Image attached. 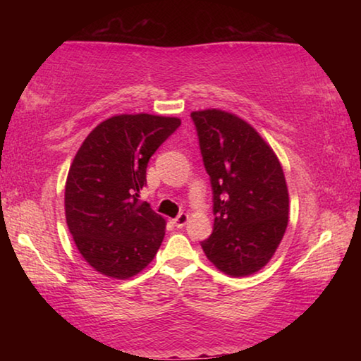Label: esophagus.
Returning <instances> with one entry per match:
<instances>
[{
	"instance_id": "obj_1",
	"label": "esophagus",
	"mask_w": 361,
	"mask_h": 361,
	"mask_svg": "<svg viewBox=\"0 0 361 361\" xmlns=\"http://www.w3.org/2000/svg\"><path fill=\"white\" fill-rule=\"evenodd\" d=\"M188 219H189L188 213H180V215L173 219V224L176 226V228H183V226L188 223Z\"/></svg>"
}]
</instances>
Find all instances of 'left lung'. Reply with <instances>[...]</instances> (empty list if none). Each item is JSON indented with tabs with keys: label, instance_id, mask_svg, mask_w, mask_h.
<instances>
[{
	"label": "left lung",
	"instance_id": "8db88e82",
	"mask_svg": "<svg viewBox=\"0 0 361 361\" xmlns=\"http://www.w3.org/2000/svg\"><path fill=\"white\" fill-rule=\"evenodd\" d=\"M213 191V232L200 242L231 277L258 272L283 239L288 189L276 152L245 121L221 109L191 113Z\"/></svg>",
	"mask_w": 361,
	"mask_h": 361
}]
</instances>
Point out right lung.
<instances>
[{"label":"right lung","mask_w":361,"mask_h":361,"mask_svg":"<svg viewBox=\"0 0 361 361\" xmlns=\"http://www.w3.org/2000/svg\"><path fill=\"white\" fill-rule=\"evenodd\" d=\"M178 118L119 114L100 122L76 152L65 185L66 224L82 258L103 276L129 279L149 264L166 219L140 202L151 156Z\"/></svg>","instance_id":"1"}]
</instances>
